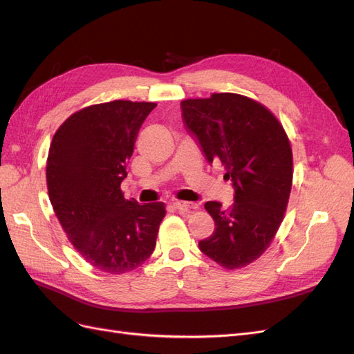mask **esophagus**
<instances>
[{
	"instance_id": "obj_1",
	"label": "esophagus",
	"mask_w": 354,
	"mask_h": 354,
	"mask_svg": "<svg viewBox=\"0 0 354 354\" xmlns=\"http://www.w3.org/2000/svg\"><path fill=\"white\" fill-rule=\"evenodd\" d=\"M173 207L180 211V212H189L190 209L198 208V205L195 202H181V201H176L173 202Z\"/></svg>"
}]
</instances>
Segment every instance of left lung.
<instances>
[{"label": "left lung", "mask_w": 354, "mask_h": 354, "mask_svg": "<svg viewBox=\"0 0 354 354\" xmlns=\"http://www.w3.org/2000/svg\"><path fill=\"white\" fill-rule=\"evenodd\" d=\"M183 124L212 164L232 181L234 203L208 201L216 229L199 250L226 269H239L267 250L285 216L292 186V152L283 127L259 102L233 93L180 104Z\"/></svg>", "instance_id": "left-lung-1"}]
</instances>
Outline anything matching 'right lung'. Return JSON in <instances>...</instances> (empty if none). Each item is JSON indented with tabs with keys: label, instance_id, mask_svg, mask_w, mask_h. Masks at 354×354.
<instances>
[{
	"label": "right lung",
	"instance_id": "1",
	"mask_svg": "<svg viewBox=\"0 0 354 354\" xmlns=\"http://www.w3.org/2000/svg\"><path fill=\"white\" fill-rule=\"evenodd\" d=\"M156 103L115 100L73 113L50 146V202L73 248L106 273L121 274L152 255L164 202L140 205L121 190L127 164Z\"/></svg>",
	"mask_w": 354,
	"mask_h": 354
}]
</instances>
